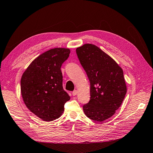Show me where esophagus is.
I'll return each instance as SVG.
<instances>
[{
  "instance_id": "34e87169",
  "label": "esophagus",
  "mask_w": 153,
  "mask_h": 153,
  "mask_svg": "<svg viewBox=\"0 0 153 153\" xmlns=\"http://www.w3.org/2000/svg\"><path fill=\"white\" fill-rule=\"evenodd\" d=\"M72 94H73V96H76L77 94V91L76 90H74L72 92Z\"/></svg>"
}]
</instances>
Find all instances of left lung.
<instances>
[{
	"label": "left lung",
	"mask_w": 153,
	"mask_h": 153,
	"mask_svg": "<svg viewBox=\"0 0 153 153\" xmlns=\"http://www.w3.org/2000/svg\"><path fill=\"white\" fill-rule=\"evenodd\" d=\"M76 52L91 85L90 101L83 106V110L93 121H105L118 110L126 94L123 69L94 45L84 44Z\"/></svg>",
	"instance_id": "8db88e82"
}]
</instances>
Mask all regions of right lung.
Instances as JSON below:
<instances>
[{"instance_id": "add662e5", "label": "right lung", "mask_w": 153, "mask_h": 153, "mask_svg": "<svg viewBox=\"0 0 153 153\" xmlns=\"http://www.w3.org/2000/svg\"><path fill=\"white\" fill-rule=\"evenodd\" d=\"M70 50L54 48L41 54L28 66L21 78V94L29 110L45 121L62 115L70 97L62 87V64Z\"/></svg>"}]
</instances>
